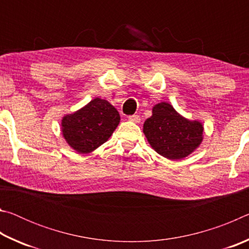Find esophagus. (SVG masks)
Here are the masks:
<instances>
[{"label": "esophagus", "instance_id": "34e87169", "mask_svg": "<svg viewBox=\"0 0 249 249\" xmlns=\"http://www.w3.org/2000/svg\"><path fill=\"white\" fill-rule=\"evenodd\" d=\"M128 120L130 122H134V123H140L141 122V116L138 114H134V115H129Z\"/></svg>", "mask_w": 249, "mask_h": 249}]
</instances>
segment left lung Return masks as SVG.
Wrapping results in <instances>:
<instances>
[{
  "label": "left lung",
  "instance_id": "8db88e82",
  "mask_svg": "<svg viewBox=\"0 0 249 249\" xmlns=\"http://www.w3.org/2000/svg\"><path fill=\"white\" fill-rule=\"evenodd\" d=\"M144 134L159 155L178 160L190 155L203 140V126L181 116L169 103L153 107V115L144 123Z\"/></svg>",
  "mask_w": 249,
  "mask_h": 249
}]
</instances>
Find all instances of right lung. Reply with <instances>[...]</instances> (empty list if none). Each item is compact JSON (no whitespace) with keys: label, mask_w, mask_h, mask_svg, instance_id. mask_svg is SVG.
<instances>
[{"label":"right lung","mask_w":249,"mask_h":249,"mask_svg":"<svg viewBox=\"0 0 249 249\" xmlns=\"http://www.w3.org/2000/svg\"><path fill=\"white\" fill-rule=\"evenodd\" d=\"M120 114L107 100L96 98L61 121L66 142L80 154H88L104 144L120 123Z\"/></svg>","instance_id":"obj_1"}]
</instances>
